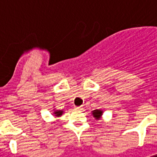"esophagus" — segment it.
<instances>
[{"mask_svg": "<svg viewBox=\"0 0 157 157\" xmlns=\"http://www.w3.org/2000/svg\"><path fill=\"white\" fill-rule=\"evenodd\" d=\"M75 109H76V110H81V106H79V107H75Z\"/></svg>", "mask_w": 157, "mask_h": 157, "instance_id": "esophagus-1", "label": "esophagus"}]
</instances>
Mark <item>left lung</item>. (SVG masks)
<instances>
[{
  "instance_id": "obj_1",
  "label": "left lung",
  "mask_w": 157,
  "mask_h": 157,
  "mask_svg": "<svg viewBox=\"0 0 157 157\" xmlns=\"http://www.w3.org/2000/svg\"><path fill=\"white\" fill-rule=\"evenodd\" d=\"M102 113H103V111H101V110H94V111H93L94 117H95L97 120L100 118L101 116H102Z\"/></svg>"
}]
</instances>
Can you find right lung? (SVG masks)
<instances>
[{
	"instance_id": "add662e5",
	"label": "right lung",
	"mask_w": 157,
	"mask_h": 157,
	"mask_svg": "<svg viewBox=\"0 0 157 157\" xmlns=\"http://www.w3.org/2000/svg\"><path fill=\"white\" fill-rule=\"evenodd\" d=\"M54 114H55V116H57V117H59V116H61V115L63 114V111H57V112H54Z\"/></svg>"
}]
</instances>
